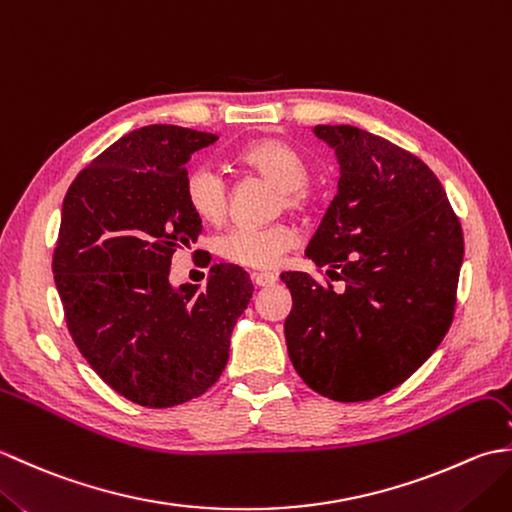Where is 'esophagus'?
Returning <instances> with one entry per match:
<instances>
[{
    "label": "esophagus",
    "mask_w": 512,
    "mask_h": 512,
    "mask_svg": "<svg viewBox=\"0 0 512 512\" xmlns=\"http://www.w3.org/2000/svg\"><path fill=\"white\" fill-rule=\"evenodd\" d=\"M253 281H255V286L266 288V286L277 284V275H273V273H255Z\"/></svg>",
    "instance_id": "obj_1"
}]
</instances>
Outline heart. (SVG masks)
Instances as JSON below:
<instances>
[{
    "label": "heart",
    "mask_w": 512,
    "mask_h": 512,
    "mask_svg": "<svg viewBox=\"0 0 512 512\" xmlns=\"http://www.w3.org/2000/svg\"><path fill=\"white\" fill-rule=\"evenodd\" d=\"M237 162L284 189V200L290 209H301L308 202V193L303 189L308 182V165L299 151L284 140H253L237 151ZM184 200L202 222L220 224L228 211V180L224 171L213 162H200L191 167L184 178ZM295 242V231L284 224H239L220 237L217 250L231 264L270 270L279 266Z\"/></svg>",
    "instance_id": "obj_1"
}]
</instances>
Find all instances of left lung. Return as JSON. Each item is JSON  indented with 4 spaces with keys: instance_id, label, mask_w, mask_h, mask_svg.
<instances>
[{
    "instance_id": "left-lung-1",
    "label": "left lung",
    "mask_w": 512,
    "mask_h": 512,
    "mask_svg": "<svg viewBox=\"0 0 512 512\" xmlns=\"http://www.w3.org/2000/svg\"><path fill=\"white\" fill-rule=\"evenodd\" d=\"M341 178L306 257L345 286L284 273V323L303 383L341 402L398 387L449 332L464 257L462 226L420 158L352 125H317Z\"/></svg>"
}]
</instances>
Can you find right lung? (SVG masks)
Instances as JSON below:
<instances>
[{
	"mask_svg": "<svg viewBox=\"0 0 512 512\" xmlns=\"http://www.w3.org/2000/svg\"><path fill=\"white\" fill-rule=\"evenodd\" d=\"M217 134L147 125L118 138L70 184L52 257L65 323L85 361L136 405L202 396L222 376L253 281L215 264L206 286L169 284L171 257L198 242L187 162Z\"/></svg>",
	"mask_w": 512,
	"mask_h": 512,
	"instance_id": "1",
	"label": "right lung"
}]
</instances>
